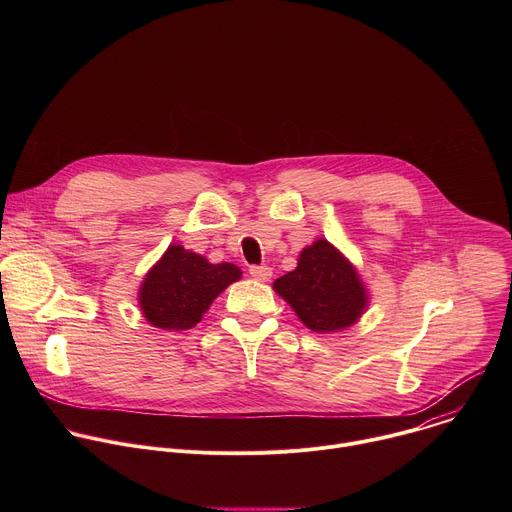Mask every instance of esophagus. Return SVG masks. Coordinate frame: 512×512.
Segmentation results:
<instances>
[{
    "label": "esophagus",
    "mask_w": 512,
    "mask_h": 512,
    "mask_svg": "<svg viewBox=\"0 0 512 512\" xmlns=\"http://www.w3.org/2000/svg\"><path fill=\"white\" fill-rule=\"evenodd\" d=\"M249 273L255 277V279H259V281H267V279H271V267L269 265H251L249 267Z\"/></svg>",
    "instance_id": "obj_1"
}]
</instances>
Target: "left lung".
<instances>
[{
    "mask_svg": "<svg viewBox=\"0 0 512 512\" xmlns=\"http://www.w3.org/2000/svg\"><path fill=\"white\" fill-rule=\"evenodd\" d=\"M273 289L314 332L348 328L367 308L354 267L324 239L306 247L298 267L275 279Z\"/></svg>",
    "mask_w": 512,
    "mask_h": 512,
    "instance_id": "left-lung-1",
    "label": "left lung"
}]
</instances>
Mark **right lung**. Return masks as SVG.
I'll return each instance as SVG.
<instances>
[{
	"label": "right lung",
	"mask_w": 512,
	"mask_h": 512,
	"mask_svg": "<svg viewBox=\"0 0 512 512\" xmlns=\"http://www.w3.org/2000/svg\"><path fill=\"white\" fill-rule=\"evenodd\" d=\"M241 277L233 263L212 265L204 257L172 245L145 275L139 306L145 320L164 330H188L202 320L212 300Z\"/></svg>",
	"instance_id": "right-lung-1"
}]
</instances>
